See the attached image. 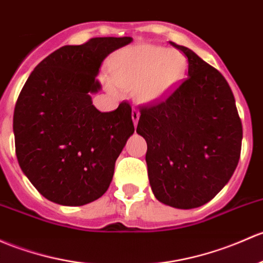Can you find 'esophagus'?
<instances>
[{
  "label": "esophagus",
  "mask_w": 263,
  "mask_h": 263,
  "mask_svg": "<svg viewBox=\"0 0 263 263\" xmlns=\"http://www.w3.org/2000/svg\"><path fill=\"white\" fill-rule=\"evenodd\" d=\"M139 118H140V112H139V109L134 108V109H132V121H134L135 126H136L137 122H139Z\"/></svg>",
  "instance_id": "34e87169"
}]
</instances>
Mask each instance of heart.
I'll return each instance as SVG.
<instances>
[{
	"mask_svg": "<svg viewBox=\"0 0 263 263\" xmlns=\"http://www.w3.org/2000/svg\"><path fill=\"white\" fill-rule=\"evenodd\" d=\"M187 62L178 50L150 44L131 46L113 58L110 92L134 89L140 103L153 104L168 97L181 84Z\"/></svg>",
	"mask_w": 263,
	"mask_h": 263,
	"instance_id": "b5f03b06",
	"label": "heart"
}]
</instances>
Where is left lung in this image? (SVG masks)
<instances>
[{
    "mask_svg": "<svg viewBox=\"0 0 263 263\" xmlns=\"http://www.w3.org/2000/svg\"><path fill=\"white\" fill-rule=\"evenodd\" d=\"M186 79L165 101L141 109L136 132L147 142L155 198L178 209L212 200L239 161L242 123L224 77L185 46Z\"/></svg>",
    "mask_w": 263,
    "mask_h": 263,
    "instance_id": "left-lung-1",
    "label": "left lung"
}]
</instances>
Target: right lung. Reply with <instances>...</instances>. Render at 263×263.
<instances>
[{"mask_svg":"<svg viewBox=\"0 0 263 263\" xmlns=\"http://www.w3.org/2000/svg\"><path fill=\"white\" fill-rule=\"evenodd\" d=\"M132 37H95L65 45L32 70L13 112L18 165L43 197L79 206L99 199L112 181L115 164L134 135L131 106L101 112L92 97L102 63Z\"/></svg>","mask_w":263,"mask_h":263,"instance_id":"add662e5","label":"right lung"}]
</instances>
